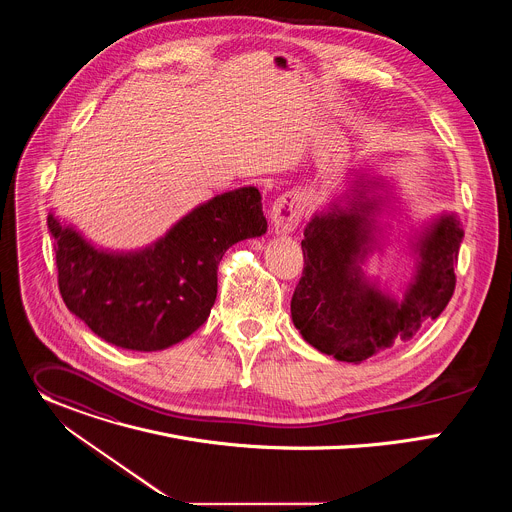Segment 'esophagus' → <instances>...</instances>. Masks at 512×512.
Segmentation results:
<instances>
[{
	"label": "esophagus",
	"instance_id": "1",
	"mask_svg": "<svg viewBox=\"0 0 512 512\" xmlns=\"http://www.w3.org/2000/svg\"><path fill=\"white\" fill-rule=\"evenodd\" d=\"M302 216H304V198L298 192H287L273 202L271 223L275 233L279 235L294 233L302 221Z\"/></svg>",
	"mask_w": 512,
	"mask_h": 512
}]
</instances>
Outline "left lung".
Masks as SVG:
<instances>
[{
	"label": "left lung",
	"mask_w": 512,
	"mask_h": 512,
	"mask_svg": "<svg viewBox=\"0 0 512 512\" xmlns=\"http://www.w3.org/2000/svg\"><path fill=\"white\" fill-rule=\"evenodd\" d=\"M381 178L358 174L342 200L316 212L304 231V271L291 298V320L322 354L360 364L395 340H409L421 322L444 312L456 287V261L464 239L456 214H442L413 241V279L401 300L385 294L362 271L381 249L377 216L389 198Z\"/></svg>",
	"instance_id": "left-lung-1"
}]
</instances>
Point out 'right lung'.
I'll use <instances>...</instances> for the list:
<instances>
[{"mask_svg":"<svg viewBox=\"0 0 512 512\" xmlns=\"http://www.w3.org/2000/svg\"><path fill=\"white\" fill-rule=\"evenodd\" d=\"M58 289L99 338L127 350H164L196 332L216 300L229 247L267 231L261 194L237 188L202 202L139 251L97 249L50 212Z\"/></svg>","mask_w":512,"mask_h":512,"instance_id":"obj_1","label":"right lung"}]
</instances>
